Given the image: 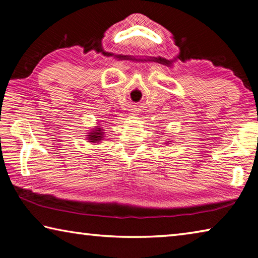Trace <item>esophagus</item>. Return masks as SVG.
I'll return each instance as SVG.
<instances>
[{
	"label": "esophagus",
	"mask_w": 258,
	"mask_h": 258,
	"mask_svg": "<svg viewBox=\"0 0 258 258\" xmlns=\"http://www.w3.org/2000/svg\"><path fill=\"white\" fill-rule=\"evenodd\" d=\"M131 111H132V115H138V111L137 110H135V109H132V110H131Z\"/></svg>",
	"instance_id": "obj_1"
}]
</instances>
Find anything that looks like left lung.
Returning a JSON list of instances; mask_svg holds the SVG:
<instances>
[{
  "label": "left lung",
  "instance_id": "1",
  "mask_svg": "<svg viewBox=\"0 0 258 258\" xmlns=\"http://www.w3.org/2000/svg\"><path fill=\"white\" fill-rule=\"evenodd\" d=\"M168 142H169V141H167V142H166V143H168Z\"/></svg>",
  "mask_w": 258,
  "mask_h": 258
}]
</instances>
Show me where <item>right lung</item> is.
I'll return each mask as SVG.
<instances>
[{"instance_id":"right-lung-1","label":"right lung","mask_w":258,"mask_h":258,"mask_svg":"<svg viewBox=\"0 0 258 258\" xmlns=\"http://www.w3.org/2000/svg\"><path fill=\"white\" fill-rule=\"evenodd\" d=\"M103 128L102 126L98 124L97 126H94V127L90 131V132L86 133V140L87 142H91V143H99L100 141H102L103 138H104V132H103Z\"/></svg>"}]
</instances>
